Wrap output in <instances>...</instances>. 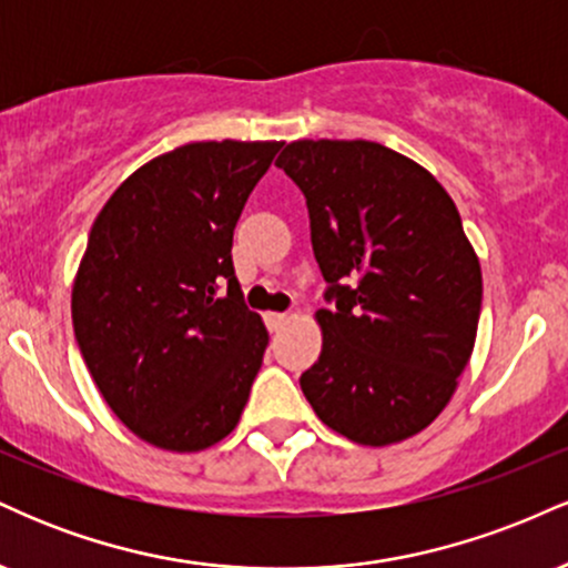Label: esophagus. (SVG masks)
<instances>
[{
    "mask_svg": "<svg viewBox=\"0 0 568 568\" xmlns=\"http://www.w3.org/2000/svg\"><path fill=\"white\" fill-rule=\"evenodd\" d=\"M264 323L270 331H280L285 323H288V315H285V312H266Z\"/></svg>",
    "mask_w": 568,
    "mask_h": 568,
    "instance_id": "esophagus-1",
    "label": "esophagus"
}]
</instances>
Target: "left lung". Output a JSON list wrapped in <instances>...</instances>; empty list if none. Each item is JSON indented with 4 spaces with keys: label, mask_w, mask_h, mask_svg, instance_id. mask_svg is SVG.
<instances>
[{
    "label": "left lung",
    "mask_w": 568,
    "mask_h": 568,
    "mask_svg": "<svg viewBox=\"0 0 568 568\" xmlns=\"http://www.w3.org/2000/svg\"><path fill=\"white\" fill-rule=\"evenodd\" d=\"M277 168L302 189L328 310L302 393L363 446L422 433L473 355L484 280L454 200L374 141H293Z\"/></svg>",
    "instance_id": "obj_1"
}]
</instances>
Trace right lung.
<instances>
[{"label":"right lung","mask_w":568,"mask_h":568,"mask_svg":"<svg viewBox=\"0 0 568 568\" xmlns=\"http://www.w3.org/2000/svg\"><path fill=\"white\" fill-rule=\"evenodd\" d=\"M283 141H197L139 168L98 213L71 321L103 400L141 440L200 452L237 427L266 328L232 234Z\"/></svg>","instance_id":"add662e5"}]
</instances>
